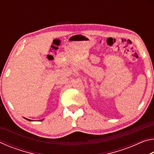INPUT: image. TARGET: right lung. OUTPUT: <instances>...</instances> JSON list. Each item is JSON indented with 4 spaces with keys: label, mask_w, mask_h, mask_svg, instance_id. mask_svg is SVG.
Wrapping results in <instances>:
<instances>
[{
    "label": "right lung",
    "mask_w": 154,
    "mask_h": 154,
    "mask_svg": "<svg viewBox=\"0 0 154 154\" xmlns=\"http://www.w3.org/2000/svg\"><path fill=\"white\" fill-rule=\"evenodd\" d=\"M26 119H27V120H28V121H30V122H32V120H31V119H27V118H25ZM42 120H43V119H41V121H42Z\"/></svg>",
    "instance_id": "obj_1"
}]
</instances>
